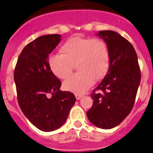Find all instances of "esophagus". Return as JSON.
Wrapping results in <instances>:
<instances>
[{
	"instance_id": "34e87169",
	"label": "esophagus",
	"mask_w": 153,
	"mask_h": 153,
	"mask_svg": "<svg viewBox=\"0 0 153 153\" xmlns=\"http://www.w3.org/2000/svg\"><path fill=\"white\" fill-rule=\"evenodd\" d=\"M75 97L76 98V100H79L83 97V95H80V94H75Z\"/></svg>"
}]
</instances>
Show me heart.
Returning a JSON list of instances; mask_svg holds the SVG:
<instances>
[{
  "label": "heart",
  "mask_w": 153,
  "mask_h": 153,
  "mask_svg": "<svg viewBox=\"0 0 153 153\" xmlns=\"http://www.w3.org/2000/svg\"><path fill=\"white\" fill-rule=\"evenodd\" d=\"M61 54L51 55L48 65L51 72L60 79H66L76 64L79 72L63 83L66 90L83 93L106 76L110 64V53L106 42L100 39L74 36L61 46Z\"/></svg>",
  "instance_id": "obj_1"
}]
</instances>
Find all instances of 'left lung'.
Wrapping results in <instances>:
<instances>
[{"instance_id": "obj_1", "label": "left lung", "mask_w": 153, "mask_h": 153, "mask_svg": "<svg viewBox=\"0 0 153 153\" xmlns=\"http://www.w3.org/2000/svg\"><path fill=\"white\" fill-rule=\"evenodd\" d=\"M97 35L107 44L110 64L90 95L93 103L86 116L96 126L109 129L121 123L132 110L141 73L136 51L126 39L113 30H101Z\"/></svg>"}]
</instances>
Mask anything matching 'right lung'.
Returning <instances> with one entry per match:
<instances>
[{"mask_svg": "<svg viewBox=\"0 0 153 153\" xmlns=\"http://www.w3.org/2000/svg\"><path fill=\"white\" fill-rule=\"evenodd\" d=\"M60 37L44 35L29 43L21 51L13 74L21 109L31 123L44 132L63 126L76 102L74 93L60 90L61 82L48 65V56Z\"/></svg>", "mask_w": 153, "mask_h": 153, "instance_id": "add662e5", "label": "right lung"}]
</instances>
